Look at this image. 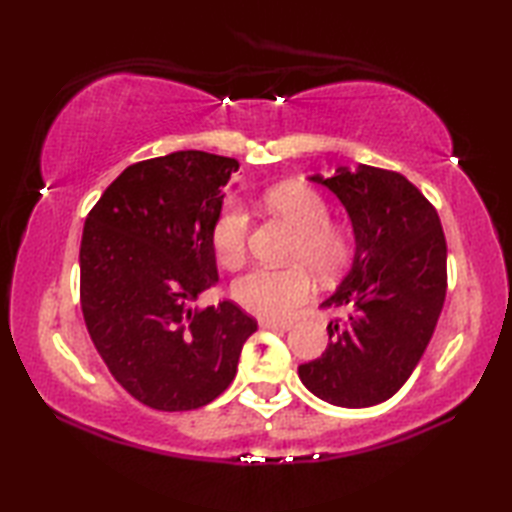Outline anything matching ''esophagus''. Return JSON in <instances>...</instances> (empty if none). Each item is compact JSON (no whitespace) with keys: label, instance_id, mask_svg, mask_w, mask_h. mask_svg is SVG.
I'll list each match as a JSON object with an SVG mask.
<instances>
[{"label":"esophagus","instance_id":"obj_1","mask_svg":"<svg viewBox=\"0 0 512 512\" xmlns=\"http://www.w3.org/2000/svg\"><path fill=\"white\" fill-rule=\"evenodd\" d=\"M259 328H264V330H288L290 323H279V321L262 319V321H259Z\"/></svg>","mask_w":512,"mask_h":512}]
</instances>
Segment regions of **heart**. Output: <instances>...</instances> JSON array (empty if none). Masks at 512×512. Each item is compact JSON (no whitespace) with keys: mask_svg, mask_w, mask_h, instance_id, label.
<instances>
[{"mask_svg":"<svg viewBox=\"0 0 512 512\" xmlns=\"http://www.w3.org/2000/svg\"><path fill=\"white\" fill-rule=\"evenodd\" d=\"M266 206L297 231L292 262H306L319 277H334L347 264L352 239L341 224L330 220V204L323 195L301 182L279 184L264 195ZM250 217L239 200H226L211 226V242L224 266H239L246 255ZM308 266H259L235 279L233 297L246 312L262 319L284 321L314 292Z\"/></svg>","mask_w":512,"mask_h":512,"instance_id":"1","label":"heart"}]
</instances>
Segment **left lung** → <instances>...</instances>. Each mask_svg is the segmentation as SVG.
Instances as JSON below:
<instances>
[{"instance_id": "left-lung-1", "label": "left lung", "mask_w": 512, "mask_h": 512, "mask_svg": "<svg viewBox=\"0 0 512 512\" xmlns=\"http://www.w3.org/2000/svg\"><path fill=\"white\" fill-rule=\"evenodd\" d=\"M312 180L345 204L356 255L321 303L345 310V319L330 321L328 347L299 365V378L332 405L372 407L407 383L436 330L447 297V239L436 206L398 171L358 165Z\"/></svg>"}]
</instances>
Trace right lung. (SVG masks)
<instances>
[{"instance_id": "obj_1", "label": "right lung", "mask_w": 512, "mask_h": 512, "mask_svg": "<svg viewBox=\"0 0 512 512\" xmlns=\"http://www.w3.org/2000/svg\"><path fill=\"white\" fill-rule=\"evenodd\" d=\"M235 158L206 151L129 165L85 217L81 310L112 376L143 405L189 411L233 383L257 321L233 301L193 310L217 281L211 226Z\"/></svg>"}]
</instances>
